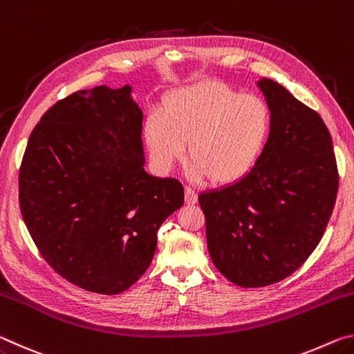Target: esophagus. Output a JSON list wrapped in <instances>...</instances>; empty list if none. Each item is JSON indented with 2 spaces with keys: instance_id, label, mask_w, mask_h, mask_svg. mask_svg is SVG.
<instances>
[{
  "instance_id": "34e87169",
  "label": "esophagus",
  "mask_w": 354,
  "mask_h": 354,
  "mask_svg": "<svg viewBox=\"0 0 354 354\" xmlns=\"http://www.w3.org/2000/svg\"><path fill=\"white\" fill-rule=\"evenodd\" d=\"M196 200H198L196 192L192 187H189V185H185V203H187V205H195Z\"/></svg>"
}]
</instances>
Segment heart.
<instances>
[{
	"mask_svg": "<svg viewBox=\"0 0 354 354\" xmlns=\"http://www.w3.org/2000/svg\"><path fill=\"white\" fill-rule=\"evenodd\" d=\"M272 129L270 107L218 82L178 88L164 113L153 112L143 137L156 165L170 169L187 143L190 173L214 184H231L253 169Z\"/></svg>",
	"mask_w": 354,
	"mask_h": 354,
	"instance_id": "obj_1",
	"label": "heart"
}]
</instances>
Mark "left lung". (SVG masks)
<instances>
[{"mask_svg": "<svg viewBox=\"0 0 354 354\" xmlns=\"http://www.w3.org/2000/svg\"><path fill=\"white\" fill-rule=\"evenodd\" d=\"M257 87L272 112L259 159L242 179L198 196L214 266L241 287L270 286L301 267L339 189L333 139L319 113L267 77Z\"/></svg>", "mask_w": 354, "mask_h": 354, "instance_id": "obj_1", "label": "left lung"}]
</instances>
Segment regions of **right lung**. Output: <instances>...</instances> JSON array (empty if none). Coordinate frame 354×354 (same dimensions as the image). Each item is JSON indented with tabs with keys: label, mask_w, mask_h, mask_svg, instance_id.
<instances>
[{
	"label": "right lung",
	"mask_w": 354,
	"mask_h": 354,
	"mask_svg": "<svg viewBox=\"0 0 354 354\" xmlns=\"http://www.w3.org/2000/svg\"><path fill=\"white\" fill-rule=\"evenodd\" d=\"M143 112L131 86L80 91L48 109L23 156L20 211L44 259L84 290L117 295L153 261L184 205L178 179L143 169Z\"/></svg>",
	"instance_id": "add662e5"
}]
</instances>
